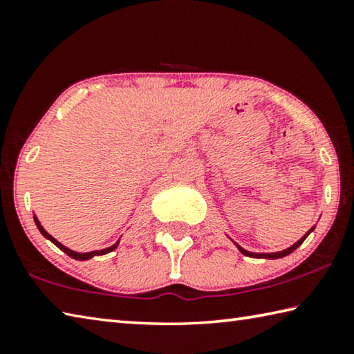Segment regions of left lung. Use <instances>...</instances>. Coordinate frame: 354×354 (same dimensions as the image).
Returning a JSON list of instances; mask_svg holds the SVG:
<instances>
[{
  "label": "left lung",
  "mask_w": 354,
  "mask_h": 354,
  "mask_svg": "<svg viewBox=\"0 0 354 354\" xmlns=\"http://www.w3.org/2000/svg\"><path fill=\"white\" fill-rule=\"evenodd\" d=\"M314 230V227L311 228V230H309L306 234H305V236H303L300 241H297V243L292 245V247H289V249H286V250H283V252H277V253H253V252H249V250H244L243 249V247H241V245H238L236 244V247H238V249H239V252L241 253H244V255L245 257H250V258H266V259H277V258H283V257H288L289 255V253H292L295 249H297V247H299L301 243H303V241H305L306 238H308V234L309 233H311Z\"/></svg>",
  "instance_id": "obj_1"
}]
</instances>
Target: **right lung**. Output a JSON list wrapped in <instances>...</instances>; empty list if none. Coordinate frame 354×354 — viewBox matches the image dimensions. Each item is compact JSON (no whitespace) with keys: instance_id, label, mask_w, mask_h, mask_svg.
I'll list each match as a JSON object with an SVG mask.
<instances>
[{"instance_id":"add662e5","label":"right lung","mask_w":354,"mask_h":354,"mask_svg":"<svg viewBox=\"0 0 354 354\" xmlns=\"http://www.w3.org/2000/svg\"><path fill=\"white\" fill-rule=\"evenodd\" d=\"M34 221H35V225H37V228H39L40 230V233L43 234V236L45 238H48L49 241H51L53 244H55L59 247V249L62 250V252H65L68 257H71V258H74V259H79V261H84V259H90V258H93V257H96V255H105V253H109V252H111V250H115L116 247H118V243H120V241H118V243H115L111 247H107V249H102V250H95V252H86V253H77V252H73V250H70L68 249V247H65V245H62L59 241H55L51 234H49L45 228H43L41 225H40V222H39V219L35 218L34 216Z\"/></svg>"}]
</instances>
